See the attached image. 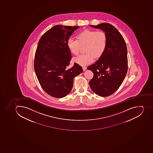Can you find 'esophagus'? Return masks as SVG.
I'll return each mask as SVG.
<instances>
[{"label": "esophagus", "instance_id": "34e87169", "mask_svg": "<svg viewBox=\"0 0 153 153\" xmlns=\"http://www.w3.org/2000/svg\"><path fill=\"white\" fill-rule=\"evenodd\" d=\"M82 68H83V71H85L86 70V68H87V67H85V66H83L82 67Z\"/></svg>", "mask_w": 153, "mask_h": 153}]
</instances>
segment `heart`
Returning a JSON list of instances; mask_svg holds the SVG:
<instances>
[{"instance_id":"obj_1","label":"heart","mask_w":153,"mask_h":153,"mask_svg":"<svg viewBox=\"0 0 153 153\" xmlns=\"http://www.w3.org/2000/svg\"><path fill=\"white\" fill-rule=\"evenodd\" d=\"M76 39L70 38L67 42V46L71 53L75 56H78L81 46L86 44L84 54H81L74 59L77 64L85 66L91 63L95 59L101 57L106 49L107 36L102 31H97L85 29L79 32Z\"/></svg>"}]
</instances>
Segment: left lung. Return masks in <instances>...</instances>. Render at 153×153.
Masks as SVG:
<instances>
[{
    "label": "left lung",
    "mask_w": 153,
    "mask_h": 153,
    "mask_svg": "<svg viewBox=\"0 0 153 153\" xmlns=\"http://www.w3.org/2000/svg\"><path fill=\"white\" fill-rule=\"evenodd\" d=\"M90 26L105 32L107 44L101 57L95 64L87 67L94 73L93 78L89 83L96 94L108 97L117 91L126 76L128 69L126 43L117 29L109 23Z\"/></svg>",
    "instance_id": "8db88e82"
}]
</instances>
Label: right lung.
I'll list each match as a JSON object with an SVG mask.
<instances>
[{"label": "right lung", "mask_w": 153, "mask_h": 153, "mask_svg": "<svg viewBox=\"0 0 153 153\" xmlns=\"http://www.w3.org/2000/svg\"><path fill=\"white\" fill-rule=\"evenodd\" d=\"M78 26L57 25L42 36L35 55V71L38 81L47 94L61 98L70 93L75 77L82 72V67L74 63L68 68L71 59L67 42Z\"/></svg>", "instance_id": "obj_1"}]
</instances>
